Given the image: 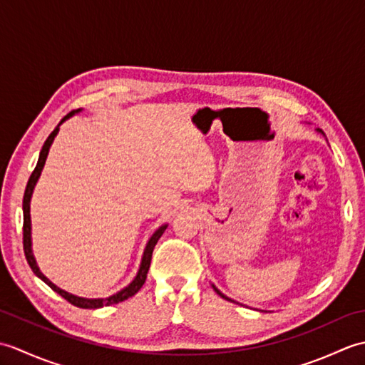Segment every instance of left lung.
<instances>
[{"mask_svg": "<svg viewBox=\"0 0 365 365\" xmlns=\"http://www.w3.org/2000/svg\"><path fill=\"white\" fill-rule=\"evenodd\" d=\"M317 131H319V133H322V135H323V136H324V133H323V131H322V130H320V128H317ZM212 287H213V290H215V292H216V293H218V294H220V297H221V298H224V299H227V301H232V302H235V301H234V299H230V298H229V297H226V294H224V293H222V292H220V290H218V289H216V287H215V285H213V284H212Z\"/></svg>", "mask_w": 365, "mask_h": 365, "instance_id": "8db88e82", "label": "left lung"}]
</instances>
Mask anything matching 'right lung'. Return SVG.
Instances as JSON below:
<instances>
[{
    "label": "right lung",
    "instance_id": "obj_1",
    "mask_svg": "<svg viewBox=\"0 0 365 365\" xmlns=\"http://www.w3.org/2000/svg\"><path fill=\"white\" fill-rule=\"evenodd\" d=\"M83 110L80 108V110H73L72 113H68L66 118L61 120L58 123V127L54 128L50 136L46 138V141L42 147L41 153H38V160H37V165H36V169L33 170V174H31L29 180H28V185H26V190H25V196H23V250H25V255H26V260L29 263L31 269H33V273L38 277L42 279V281L50 287L51 290L56 292L58 294H61L64 299H67L71 304L76 306V307H83V309H100V307H105V306H111V304H118V302H122L128 299L130 297H133L135 293L139 292V289L144 285L145 282V277H147V271H149L150 268V260H152V252H153V247L155 245H157V242L160 240V237L165 234V230L168 227V224H161V226L153 232L152 237L149 238V242H147L145 247H144V252H143V259H141V265H139V269L138 273L135 276L133 281H131L127 287H123L122 290H119L118 293L111 294V297L108 298H83V297H76V294L73 293H68L63 289H59V287L56 284H53L48 277H46L41 268L37 267V262L34 259V254H33V238H31V197H33V192H34V188H36V183L38 180V177H41L42 174V169L45 166V161H46V157H48V152H50V147L54 141V138H56L58 131H59V127L63 125V123L71 119L72 115L81 113Z\"/></svg>",
    "mask_w": 365,
    "mask_h": 365
}]
</instances>
